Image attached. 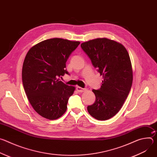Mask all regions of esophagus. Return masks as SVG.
I'll return each mask as SVG.
<instances>
[{"label": "esophagus", "mask_w": 157, "mask_h": 157, "mask_svg": "<svg viewBox=\"0 0 157 157\" xmlns=\"http://www.w3.org/2000/svg\"><path fill=\"white\" fill-rule=\"evenodd\" d=\"M76 91H77L78 93H82V92H84V91H85L86 90V89L82 88V87H79V86H77L76 88Z\"/></svg>", "instance_id": "obj_1"}]
</instances>
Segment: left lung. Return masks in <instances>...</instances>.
Instances as JSON below:
<instances>
[{"mask_svg": "<svg viewBox=\"0 0 157 157\" xmlns=\"http://www.w3.org/2000/svg\"><path fill=\"white\" fill-rule=\"evenodd\" d=\"M81 47L104 79L100 89H93L96 101L87 106V111L96 119H109L120 110L130 91L133 71L129 55L121 43L106 38L84 42Z\"/></svg>", "mask_w": 157, "mask_h": 157, "instance_id": "8db88e82", "label": "left lung"}]
</instances>
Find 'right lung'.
Here are the masks:
<instances>
[{"mask_svg":"<svg viewBox=\"0 0 157 157\" xmlns=\"http://www.w3.org/2000/svg\"><path fill=\"white\" fill-rule=\"evenodd\" d=\"M80 42L51 38L32 47L22 67V82L28 99L36 113L44 118L55 120L67 109L69 98L75 87L61 81L68 74L66 62Z\"/></svg>","mask_w":157,"mask_h":157,"instance_id":"add662e5","label":"right lung"}]
</instances>
